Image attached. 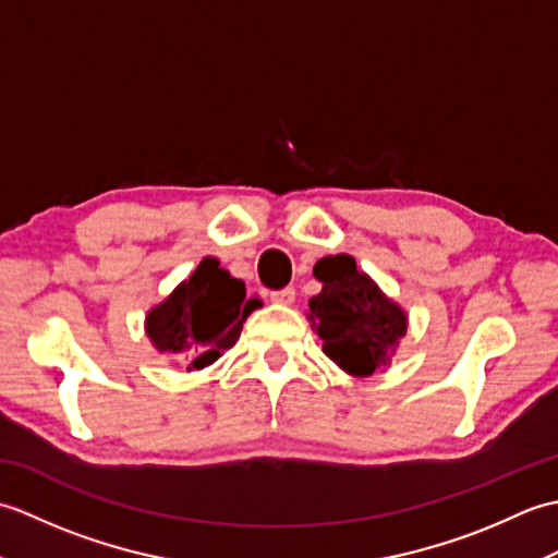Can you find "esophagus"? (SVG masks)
Instances as JSON below:
<instances>
[{"instance_id":"esophagus-1","label":"esophagus","mask_w":558,"mask_h":558,"mask_svg":"<svg viewBox=\"0 0 558 558\" xmlns=\"http://www.w3.org/2000/svg\"><path fill=\"white\" fill-rule=\"evenodd\" d=\"M268 298H270L272 304H292L294 302V288L272 290V292H268Z\"/></svg>"}]
</instances>
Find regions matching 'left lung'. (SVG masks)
<instances>
[{
    "label": "left lung",
    "instance_id": "1",
    "mask_svg": "<svg viewBox=\"0 0 558 558\" xmlns=\"http://www.w3.org/2000/svg\"><path fill=\"white\" fill-rule=\"evenodd\" d=\"M324 290L310 300L316 336L326 357L354 376H369L405 336L408 318L386 300L374 280L348 254L326 256L314 266Z\"/></svg>",
    "mask_w": 558,
    "mask_h": 558
}]
</instances>
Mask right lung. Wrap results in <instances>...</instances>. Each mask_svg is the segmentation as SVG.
<instances>
[{
  "instance_id": "add662e5",
  "label": "right lung",
  "mask_w": 558,
  "mask_h": 558,
  "mask_svg": "<svg viewBox=\"0 0 558 558\" xmlns=\"http://www.w3.org/2000/svg\"><path fill=\"white\" fill-rule=\"evenodd\" d=\"M254 304L256 300L246 302L242 280L220 268L216 258H204L192 278L148 314L146 330L160 352H184V357H194V369H201L216 362L220 350L234 345Z\"/></svg>"
}]
</instances>
